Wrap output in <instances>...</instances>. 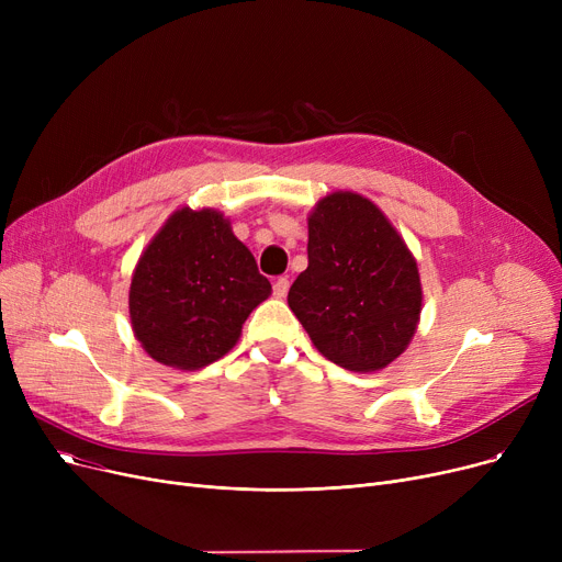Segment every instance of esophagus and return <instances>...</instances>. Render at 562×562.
I'll list each match as a JSON object with an SVG mask.
<instances>
[{
    "label": "esophagus",
    "mask_w": 562,
    "mask_h": 562,
    "mask_svg": "<svg viewBox=\"0 0 562 562\" xmlns=\"http://www.w3.org/2000/svg\"><path fill=\"white\" fill-rule=\"evenodd\" d=\"M286 291H289V280H286V278H278V280L273 282V296H276V299H284Z\"/></svg>",
    "instance_id": "1"
}]
</instances>
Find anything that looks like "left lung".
Instances as JSON below:
<instances>
[{
    "mask_svg": "<svg viewBox=\"0 0 562 562\" xmlns=\"http://www.w3.org/2000/svg\"><path fill=\"white\" fill-rule=\"evenodd\" d=\"M307 269L289 289L323 358L358 373L392 364L415 337L422 280L396 227L352 191H335L307 216Z\"/></svg>",
    "mask_w": 562,
    "mask_h": 562,
    "instance_id": "8db88e82",
    "label": "left lung"
}]
</instances>
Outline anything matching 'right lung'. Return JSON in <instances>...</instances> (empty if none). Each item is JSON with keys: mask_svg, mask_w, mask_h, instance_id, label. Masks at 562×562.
I'll list each match as a JSON object with an SVG mask.
<instances>
[{"mask_svg": "<svg viewBox=\"0 0 562 562\" xmlns=\"http://www.w3.org/2000/svg\"><path fill=\"white\" fill-rule=\"evenodd\" d=\"M271 296L252 252L216 210L172 212L143 250L130 286L134 337L153 360L195 371L221 360Z\"/></svg>", "mask_w": 562, "mask_h": 562, "instance_id": "obj_1", "label": "right lung"}]
</instances>
